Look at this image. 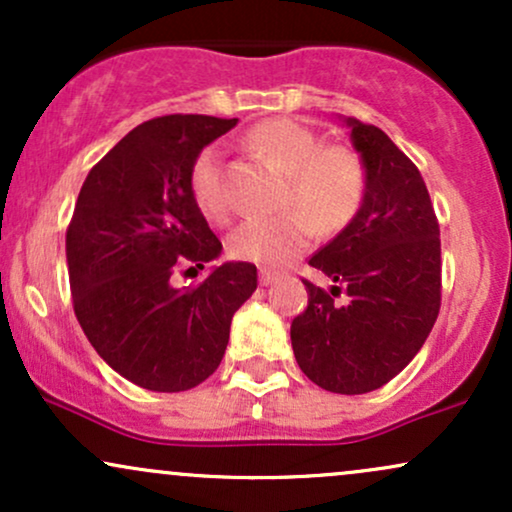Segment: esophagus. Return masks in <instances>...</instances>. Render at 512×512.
<instances>
[{
  "label": "esophagus",
  "mask_w": 512,
  "mask_h": 512,
  "mask_svg": "<svg viewBox=\"0 0 512 512\" xmlns=\"http://www.w3.org/2000/svg\"><path fill=\"white\" fill-rule=\"evenodd\" d=\"M276 279H279V274H276V272H269V269H262V272H260V284L262 286H269Z\"/></svg>",
  "instance_id": "obj_1"
}]
</instances>
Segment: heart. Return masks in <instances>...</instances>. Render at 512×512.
<instances>
[{"label":"heart","instance_id":"b5f03b06","mask_svg":"<svg viewBox=\"0 0 512 512\" xmlns=\"http://www.w3.org/2000/svg\"><path fill=\"white\" fill-rule=\"evenodd\" d=\"M255 154L289 173L284 195L286 214L240 223L228 238V252L238 260L284 267L310 245L317 231L334 236L344 231L366 197V166L349 146L325 144L313 127L289 117L255 125L245 137ZM190 187L197 207L211 221H228L231 197L223 182V151L202 149L192 163Z\"/></svg>","mask_w":512,"mask_h":512}]
</instances>
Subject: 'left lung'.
<instances>
[{"instance_id": "1", "label": "left lung", "mask_w": 512, "mask_h": 512, "mask_svg": "<svg viewBox=\"0 0 512 512\" xmlns=\"http://www.w3.org/2000/svg\"><path fill=\"white\" fill-rule=\"evenodd\" d=\"M366 166L354 221L310 257L334 281L303 279L308 308L291 322L298 366L322 390L363 395L419 354L440 310V228L419 168L375 125L346 120ZM345 293V301L336 298Z\"/></svg>"}]
</instances>
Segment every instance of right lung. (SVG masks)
<instances>
[{
  "label": "right lung",
  "mask_w": 512,
  "mask_h": 512,
  "mask_svg": "<svg viewBox=\"0 0 512 512\" xmlns=\"http://www.w3.org/2000/svg\"><path fill=\"white\" fill-rule=\"evenodd\" d=\"M236 117L163 115L134 127L81 185L67 226L76 320L98 356L129 383L190 390L219 368L231 320L257 289V267L226 262L199 284L173 286L221 255L190 187L199 151Z\"/></svg>",
  "instance_id": "obj_1"
}]
</instances>
